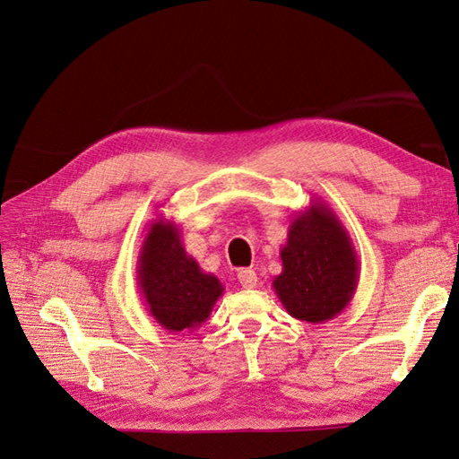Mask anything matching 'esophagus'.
Instances as JSON below:
<instances>
[{
    "label": "esophagus",
    "mask_w": 459,
    "mask_h": 459,
    "mask_svg": "<svg viewBox=\"0 0 459 459\" xmlns=\"http://www.w3.org/2000/svg\"><path fill=\"white\" fill-rule=\"evenodd\" d=\"M238 282H240V286L246 288V290L255 288V286H257V274H255V271L242 269V271L238 273Z\"/></svg>",
    "instance_id": "obj_1"
}]
</instances>
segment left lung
Masks as SVG:
<instances>
[{"label":"left lung","instance_id":"obj_1","mask_svg":"<svg viewBox=\"0 0 459 459\" xmlns=\"http://www.w3.org/2000/svg\"><path fill=\"white\" fill-rule=\"evenodd\" d=\"M280 257L282 273L273 288L288 315L322 324L343 313L359 286V257L328 204L313 200L291 219Z\"/></svg>","mask_w":459,"mask_h":459}]
</instances>
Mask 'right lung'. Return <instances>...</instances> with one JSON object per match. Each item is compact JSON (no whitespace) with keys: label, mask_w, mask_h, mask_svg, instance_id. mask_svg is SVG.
<instances>
[{"label":"right lung","mask_w":459,"mask_h":459,"mask_svg":"<svg viewBox=\"0 0 459 459\" xmlns=\"http://www.w3.org/2000/svg\"><path fill=\"white\" fill-rule=\"evenodd\" d=\"M137 284L151 316L168 332L196 330L225 291L217 276L186 254L179 227L161 213L143 240Z\"/></svg>","instance_id":"1"}]
</instances>
